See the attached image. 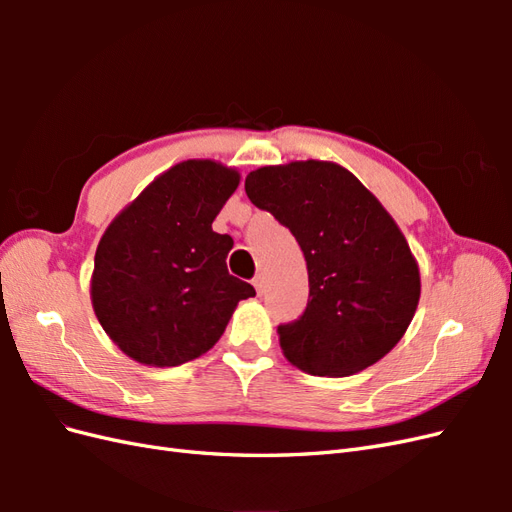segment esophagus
Returning <instances> with one entry per match:
<instances>
[{
    "instance_id": "1",
    "label": "esophagus",
    "mask_w": 512,
    "mask_h": 512,
    "mask_svg": "<svg viewBox=\"0 0 512 512\" xmlns=\"http://www.w3.org/2000/svg\"><path fill=\"white\" fill-rule=\"evenodd\" d=\"M252 284H254V288L258 290V294H262V292H265V275H262V273H258V275L254 277V280H252Z\"/></svg>"
}]
</instances>
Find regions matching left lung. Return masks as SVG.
<instances>
[{"label":"left lung","mask_w":512,"mask_h":512,"mask_svg":"<svg viewBox=\"0 0 512 512\" xmlns=\"http://www.w3.org/2000/svg\"><path fill=\"white\" fill-rule=\"evenodd\" d=\"M252 203L301 245L309 299L277 327L286 359L312 376H350L404 337L421 297L406 237L365 185L333 162L258 168Z\"/></svg>","instance_id":"obj_1"}]
</instances>
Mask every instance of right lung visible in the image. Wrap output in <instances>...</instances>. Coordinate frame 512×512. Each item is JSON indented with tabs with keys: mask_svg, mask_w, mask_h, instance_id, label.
<instances>
[{
	"mask_svg": "<svg viewBox=\"0 0 512 512\" xmlns=\"http://www.w3.org/2000/svg\"><path fill=\"white\" fill-rule=\"evenodd\" d=\"M239 173L211 160L166 170L106 228L91 301L108 337L134 361L175 367L222 337L256 290L226 269L230 235L211 228Z\"/></svg>",
	"mask_w": 512,
	"mask_h": 512,
	"instance_id": "add662e5",
	"label": "right lung"
}]
</instances>
